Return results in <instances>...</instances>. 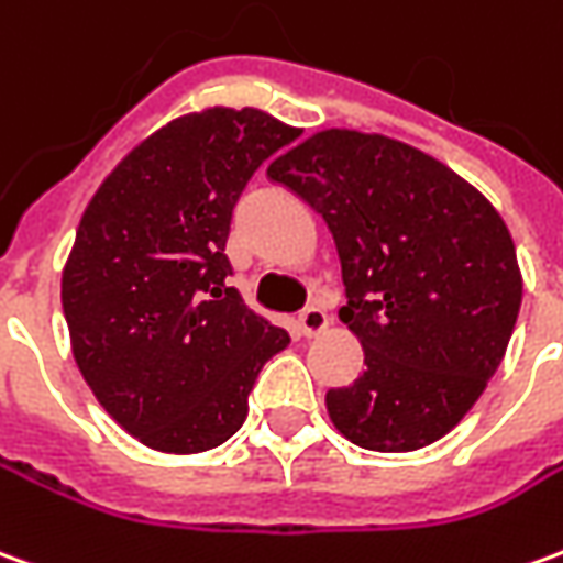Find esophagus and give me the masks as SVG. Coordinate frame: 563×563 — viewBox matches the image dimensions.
I'll return each mask as SVG.
<instances>
[{"label": "esophagus", "mask_w": 563, "mask_h": 563, "mask_svg": "<svg viewBox=\"0 0 563 563\" xmlns=\"http://www.w3.org/2000/svg\"><path fill=\"white\" fill-rule=\"evenodd\" d=\"M325 325H329V317L322 308H308L298 313V332L305 338H317L325 332Z\"/></svg>", "instance_id": "obj_1"}]
</instances>
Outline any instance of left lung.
Masks as SVG:
<instances>
[{
    "label": "left lung",
    "instance_id": "8db88e82",
    "mask_svg": "<svg viewBox=\"0 0 563 563\" xmlns=\"http://www.w3.org/2000/svg\"><path fill=\"white\" fill-rule=\"evenodd\" d=\"M268 176L325 219L365 372L325 393L338 432L418 451L457 427L509 347L521 271L490 200L442 161L380 133L320 131Z\"/></svg>",
    "mask_w": 563,
    "mask_h": 563
}]
</instances>
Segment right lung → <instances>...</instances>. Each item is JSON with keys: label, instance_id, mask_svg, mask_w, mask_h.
<instances>
[{"label": "right lung", "instance_id": "obj_1", "mask_svg": "<svg viewBox=\"0 0 563 563\" xmlns=\"http://www.w3.org/2000/svg\"><path fill=\"white\" fill-rule=\"evenodd\" d=\"M295 136L258 109L176 118L106 176L81 216L60 289L73 356L143 445H222L246 420L262 365L289 344L225 283V243L246 183Z\"/></svg>", "mask_w": 563, "mask_h": 563}]
</instances>
